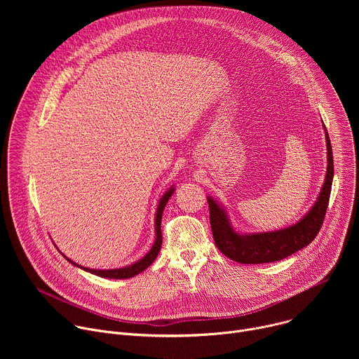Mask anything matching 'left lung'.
Wrapping results in <instances>:
<instances>
[{"label":"left lung","mask_w":359,"mask_h":359,"mask_svg":"<svg viewBox=\"0 0 359 359\" xmlns=\"http://www.w3.org/2000/svg\"><path fill=\"white\" fill-rule=\"evenodd\" d=\"M324 130L328 163L325 179L316 203L297 223L273 231L240 233L233 227L227 210L212 196H208L215 243L226 257L241 264L274 263L309 245L316 238L324 222L334 179L332 147L325 126Z\"/></svg>","instance_id":"left-lung-1"}]
</instances>
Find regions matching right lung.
<instances>
[{"mask_svg":"<svg viewBox=\"0 0 359 359\" xmlns=\"http://www.w3.org/2000/svg\"><path fill=\"white\" fill-rule=\"evenodd\" d=\"M175 186L169 187L168 191L161 197L159 200V204H158V209H156V216H155V243H153L151 248L143 255V257L137 262H135L133 264L130 266H126V267H121V269H112V270H95V269H88V267H82L79 264H76L75 262H72L71 259H68L65 254H62L64 257L75 267L83 270V271H88L90 274H95L97 277H104V278H114V280H123V278H130V277H135L137 276L139 273H142L143 270H146L153 262L156 260L158 254L161 251V247H162V231H161V223H162V215H163V210H165V206L166 203L169 201V198L172 197V194L175 193Z\"/></svg>","mask_w":359,"mask_h":359,"instance_id":"add662e5","label":"right lung"}]
</instances>
